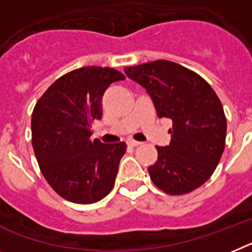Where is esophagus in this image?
Segmentation results:
<instances>
[{
  "label": "esophagus",
  "instance_id": "esophagus-1",
  "mask_svg": "<svg viewBox=\"0 0 252 252\" xmlns=\"http://www.w3.org/2000/svg\"><path fill=\"white\" fill-rule=\"evenodd\" d=\"M142 145V142H138V141H133V139H130V141H128V146H130V147H137V146Z\"/></svg>",
  "mask_w": 252,
  "mask_h": 252
}]
</instances>
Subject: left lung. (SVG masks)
<instances>
[{
	"mask_svg": "<svg viewBox=\"0 0 252 252\" xmlns=\"http://www.w3.org/2000/svg\"><path fill=\"white\" fill-rule=\"evenodd\" d=\"M146 88L158 118L173 120L172 141L158 150L149 166L154 185L168 194H185L214 173L225 146L227 119L219 97L197 73L173 61L156 60L124 67Z\"/></svg>",
	"mask_w": 252,
	"mask_h": 252,
	"instance_id": "8db88e82",
	"label": "left lung"
}]
</instances>
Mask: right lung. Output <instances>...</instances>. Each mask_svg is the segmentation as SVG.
<instances>
[{
	"instance_id": "1",
	"label": "right lung",
	"mask_w": 252,
	"mask_h": 252,
	"mask_svg": "<svg viewBox=\"0 0 252 252\" xmlns=\"http://www.w3.org/2000/svg\"><path fill=\"white\" fill-rule=\"evenodd\" d=\"M124 79L113 67H80L55 80L35 103L32 145L38 165L67 201L94 204L113 189L126 145L91 141V128L102 116L105 91Z\"/></svg>"
}]
</instances>
